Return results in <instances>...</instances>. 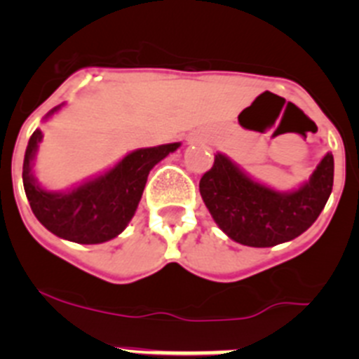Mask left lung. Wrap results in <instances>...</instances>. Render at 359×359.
<instances>
[{"mask_svg":"<svg viewBox=\"0 0 359 359\" xmlns=\"http://www.w3.org/2000/svg\"><path fill=\"white\" fill-rule=\"evenodd\" d=\"M334 158L327 152L298 189L280 192L259 183L217 152L199 192L217 226L236 243L269 248L287 243L318 219L332 190Z\"/></svg>","mask_w":359,"mask_h":359,"instance_id":"obj_1","label":"left lung"}]
</instances>
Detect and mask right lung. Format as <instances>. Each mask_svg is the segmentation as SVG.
Wrapping results in <instances>:
<instances>
[{
	"label": "right lung",
	"instance_id": "1",
	"mask_svg": "<svg viewBox=\"0 0 359 359\" xmlns=\"http://www.w3.org/2000/svg\"><path fill=\"white\" fill-rule=\"evenodd\" d=\"M65 104L48 111V120ZM43 140L41 129L30 136L23 161V185L39 223L53 236L79 244H100L120 236L135 215L151 169L180 147L174 144L129 152L102 174L66 190H46L34 174V160Z\"/></svg>",
	"mask_w": 359,
	"mask_h": 359
}]
</instances>
